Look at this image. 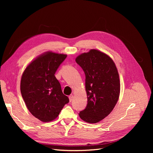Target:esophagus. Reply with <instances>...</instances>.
Listing matches in <instances>:
<instances>
[{"instance_id":"34e87169","label":"esophagus","mask_w":153,"mask_h":153,"mask_svg":"<svg viewBox=\"0 0 153 153\" xmlns=\"http://www.w3.org/2000/svg\"><path fill=\"white\" fill-rule=\"evenodd\" d=\"M73 98H74L73 95H70L69 96V101H70V102H72V100H73Z\"/></svg>"}]
</instances>
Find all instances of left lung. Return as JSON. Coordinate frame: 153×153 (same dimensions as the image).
<instances>
[{
	"label": "left lung",
	"mask_w": 153,
	"mask_h": 153,
	"mask_svg": "<svg viewBox=\"0 0 153 153\" xmlns=\"http://www.w3.org/2000/svg\"><path fill=\"white\" fill-rule=\"evenodd\" d=\"M76 62L85 73L87 97V106L79 112V117L87 123H97L110 114L118 100L117 69L108 55L97 50L79 55Z\"/></svg>",
	"instance_id": "1"
}]
</instances>
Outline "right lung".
Masks as SVG:
<instances>
[{"mask_svg":"<svg viewBox=\"0 0 153 153\" xmlns=\"http://www.w3.org/2000/svg\"><path fill=\"white\" fill-rule=\"evenodd\" d=\"M67 55L47 52L32 61L22 76L20 91L30 113L43 122L58 117L69 98L54 74Z\"/></svg>","mask_w":153,"mask_h":153,"instance_id":"1","label":"right lung"}]
</instances>
